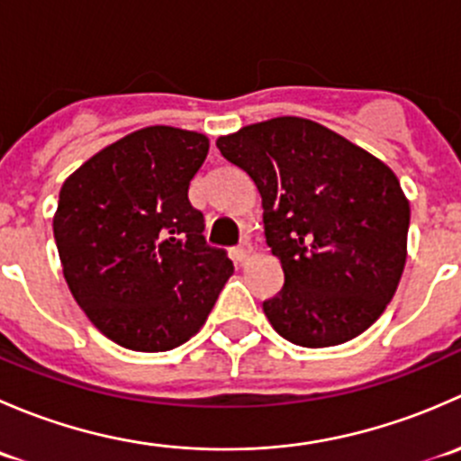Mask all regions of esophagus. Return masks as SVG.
Returning a JSON list of instances; mask_svg holds the SVG:
<instances>
[{"instance_id": "obj_1", "label": "esophagus", "mask_w": 461, "mask_h": 461, "mask_svg": "<svg viewBox=\"0 0 461 461\" xmlns=\"http://www.w3.org/2000/svg\"><path fill=\"white\" fill-rule=\"evenodd\" d=\"M249 254H252V248H249L248 243H243L240 248L231 249V258H234L236 263H245V260L249 258Z\"/></svg>"}]
</instances>
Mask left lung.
Listing matches in <instances>:
<instances>
[{"instance_id": "8db88e82", "label": "left lung", "mask_w": 461, "mask_h": 461, "mask_svg": "<svg viewBox=\"0 0 461 461\" xmlns=\"http://www.w3.org/2000/svg\"><path fill=\"white\" fill-rule=\"evenodd\" d=\"M216 147L257 185L265 240L285 274L263 303L272 328L303 348L366 332L406 265L411 204L393 169L294 115L249 124Z\"/></svg>"}]
</instances>
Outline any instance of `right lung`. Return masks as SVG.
<instances>
[{"label":"right lung","mask_w":461,"mask_h":461,"mask_svg":"<svg viewBox=\"0 0 461 461\" xmlns=\"http://www.w3.org/2000/svg\"><path fill=\"white\" fill-rule=\"evenodd\" d=\"M207 136L147 127L67 178L53 234L64 278L91 323L118 346L165 352L189 341L234 272L209 248L189 183Z\"/></svg>","instance_id":"right-lung-1"}]
</instances>
